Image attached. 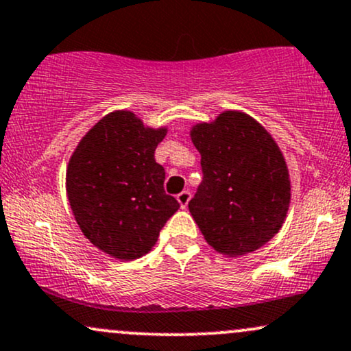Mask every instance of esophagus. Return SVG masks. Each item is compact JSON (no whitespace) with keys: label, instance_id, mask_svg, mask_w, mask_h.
<instances>
[{"label":"esophagus","instance_id":"1","mask_svg":"<svg viewBox=\"0 0 351 351\" xmlns=\"http://www.w3.org/2000/svg\"><path fill=\"white\" fill-rule=\"evenodd\" d=\"M176 199H178V203H180L181 208H186L188 203H189V199H191V193H189V191H181L180 195L176 196Z\"/></svg>","mask_w":351,"mask_h":351}]
</instances>
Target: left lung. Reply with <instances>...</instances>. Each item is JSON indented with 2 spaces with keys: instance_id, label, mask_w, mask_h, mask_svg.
<instances>
[{
  "instance_id": "obj_1",
  "label": "left lung",
  "mask_w": 351,
  "mask_h": 351,
  "mask_svg": "<svg viewBox=\"0 0 351 351\" xmlns=\"http://www.w3.org/2000/svg\"><path fill=\"white\" fill-rule=\"evenodd\" d=\"M203 181L188 208L211 247L224 256L256 251L279 232L291 201L282 152L261 123L228 110L193 127Z\"/></svg>"
}]
</instances>
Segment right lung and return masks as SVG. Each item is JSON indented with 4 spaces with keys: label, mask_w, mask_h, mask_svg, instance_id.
I'll return each instance as SVG.
<instances>
[{
    "label": "right lung",
    "mask_w": 351,
    "mask_h": 351,
    "mask_svg": "<svg viewBox=\"0 0 351 351\" xmlns=\"http://www.w3.org/2000/svg\"><path fill=\"white\" fill-rule=\"evenodd\" d=\"M167 128L135 114L104 117L80 140L67 167V196L80 231L100 251L132 261L152 251L180 203L165 193L155 148Z\"/></svg>",
    "instance_id": "add662e5"
}]
</instances>
